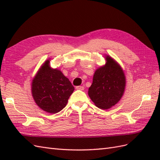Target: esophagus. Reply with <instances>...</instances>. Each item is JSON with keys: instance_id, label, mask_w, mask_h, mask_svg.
<instances>
[{"instance_id": "34e87169", "label": "esophagus", "mask_w": 160, "mask_h": 160, "mask_svg": "<svg viewBox=\"0 0 160 160\" xmlns=\"http://www.w3.org/2000/svg\"><path fill=\"white\" fill-rule=\"evenodd\" d=\"M76 89L83 91V90L84 89V87H82V86H77V87H76Z\"/></svg>"}]
</instances>
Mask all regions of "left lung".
<instances>
[{"label":"left lung","instance_id":"left-lung-1","mask_svg":"<svg viewBox=\"0 0 160 160\" xmlns=\"http://www.w3.org/2000/svg\"><path fill=\"white\" fill-rule=\"evenodd\" d=\"M107 64L96 71L89 96L98 108L108 109L114 106L123 95L126 80L121 67L107 57Z\"/></svg>","mask_w":160,"mask_h":160}]
</instances>
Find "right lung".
<instances>
[{"label":"right lung","mask_w":160,"mask_h":160,"mask_svg":"<svg viewBox=\"0 0 160 160\" xmlns=\"http://www.w3.org/2000/svg\"><path fill=\"white\" fill-rule=\"evenodd\" d=\"M47 60L33 80L32 91L37 105L50 113H58L66 107L74 87L60 71L53 69Z\"/></svg>","instance_id":"obj_1"}]
</instances>
